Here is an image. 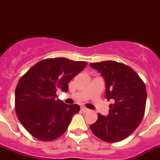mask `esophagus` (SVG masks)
I'll list each match as a JSON object with an SVG mask.
<instances>
[{"label": "esophagus", "instance_id": "obj_1", "mask_svg": "<svg viewBox=\"0 0 160 160\" xmlns=\"http://www.w3.org/2000/svg\"><path fill=\"white\" fill-rule=\"evenodd\" d=\"M81 111H82V112L86 113V112H87V111H89V109H87V108H86V107H81Z\"/></svg>", "mask_w": 160, "mask_h": 160}]
</instances>
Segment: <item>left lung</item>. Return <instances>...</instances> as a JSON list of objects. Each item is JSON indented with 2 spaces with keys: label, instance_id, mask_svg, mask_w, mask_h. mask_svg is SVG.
Wrapping results in <instances>:
<instances>
[{
  "label": "left lung",
  "instance_id": "left-lung-1",
  "mask_svg": "<svg viewBox=\"0 0 160 160\" xmlns=\"http://www.w3.org/2000/svg\"><path fill=\"white\" fill-rule=\"evenodd\" d=\"M101 73L106 84V98L112 100L107 116L98 114L90 125L94 135L102 140L116 142L128 138L143 118L147 90L142 79L129 66L114 61L90 63Z\"/></svg>",
  "mask_w": 160,
  "mask_h": 160
}]
</instances>
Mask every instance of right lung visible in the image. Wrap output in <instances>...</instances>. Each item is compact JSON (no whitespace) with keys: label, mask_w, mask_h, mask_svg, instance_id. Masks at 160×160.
Here are the masks:
<instances>
[{"label":"right lung","mask_w":160,"mask_h":160,"mask_svg":"<svg viewBox=\"0 0 160 160\" xmlns=\"http://www.w3.org/2000/svg\"><path fill=\"white\" fill-rule=\"evenodd\" d=\"M87 64L65 58L45 59L20 78L15 109L20 122L30 135L39 140L51 141L64 134L80 107L56 100V91L67 92L68 83Z\"/></svg>","instance_id":"1"}]
</instances>
